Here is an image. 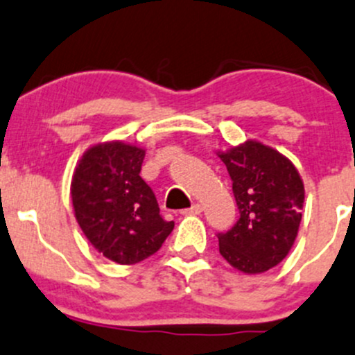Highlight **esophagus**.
Instances as JSON below:
<instances>
[{
	"mask_svg": "<svg viewBox=\"0 0 355 355\" xmlns=\"http://www.w3.org/2000/svg\"><path fill=\"white\" fill-rule=\"evenodd\" d=\"M200 212H202V206H200V204H192V206H190L189 209H185V211H182V214H200Z\"/></svg>",
	"mask_w": 355,
	"mask_h": 355,
	"instance_id": "obj_1",
	"label": "esophagus"
}]
</instances>
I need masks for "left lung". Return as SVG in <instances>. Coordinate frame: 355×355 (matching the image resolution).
<instances>
[{"instance_id":"obj_1","label":"left lung","mask_w":355,"mask_h":355,"mask_svg":"<svg viewBox=\"0 0 355 355\" xmlns=\"http://www.w3.org/2000/svg\"><path fill=\"white\" fill-rule=\"evenodd\" d=\"M233 182L240 218L219 233V253L245 274L275 267L293 248L301 223L304 185L293 163L257 141L219 153Z\"/></svg>"}]
</instances>
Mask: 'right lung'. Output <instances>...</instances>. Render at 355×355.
I'll return each instance as SVG.
<instances>
[{
  "mask_svg": "<svg viewBox=\"0 0 355 355\" xmlns=\"http://www.w3.org/2000/svg\"><path fill=\"white\" fill-rule=\"evenodd\" d=\"M144 149L112 141L83 155L71 182L74 216L103 257L132 266L162 248L173 221L159 214L155 192L139 177Z\"/></svg>",
  "mask_w": 355,
  "mask_h": 355,
  "instance_id": "right-lung-1",
  "label": "right lung"
}]
</instances>
